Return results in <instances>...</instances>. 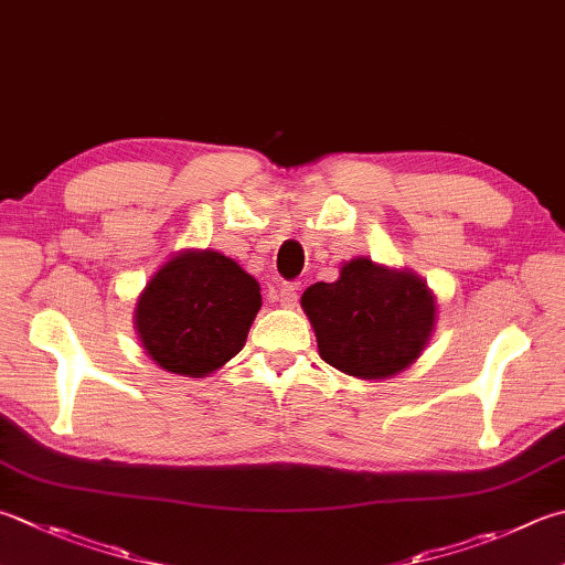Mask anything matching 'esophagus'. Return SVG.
I'll return each mask as SVG.
<instances>
[{
  "mask_svg": "<svg viewBox=\"0 0 565 565\" xmlns=\"http://www.w3.org/2000/svg\"><path fill=\"white\" fill-rule=\"evenodd\" d=\"M275 300H278L282 307H295L297 305V287L295 285H280L278 292H275Z\"/></svg>",
  "mask_w": 565,
  "mask_h": 565,
  "instance_id": "obj_1",
  "label": "esophagus"
}]
</instances>
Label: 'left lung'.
<instances>
[{"label": "left lung", "instance_id": "8db88e82", "mask_svg": "<svg viewBox=\"0 0 565 565\" xmlns=\"http://www.w3.org/2000/svg\"><path fill=\"white\" fill-rule=\"evenodd\" d=\"M319 356L359 379H388L408 369L430 342L435 297L418 275L369 258L342 265L339 280L302 295Z\"/></svg>", "mask_w": 565, "mask_h": 565}]
</instances>
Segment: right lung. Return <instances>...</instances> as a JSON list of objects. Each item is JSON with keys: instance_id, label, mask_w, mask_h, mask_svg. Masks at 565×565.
<instances>
[{"instance_id": "add662e5", "label": "right lung", "mask_w": 565, "mask_h": 565, "mask_svg": "<svg viewBox=\"0 0 565 565\" xmlns=\"http://www.w3.org/2000/svg\"><path fill=\"white\" fill-rule=\"evenodd\" d=\"M260 305V285L236 260L184 250L137 297L135 329L164 371L201 379L238 354Z\"/></svg>"}]
</instances>
